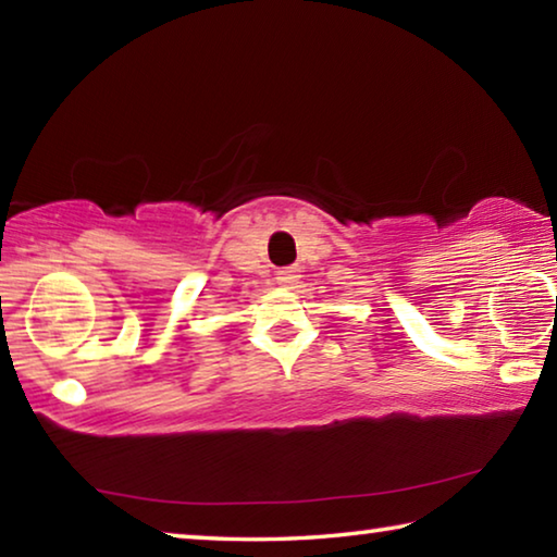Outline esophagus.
<instances>
[{"label": "esophagus", "instance_id": "1", "mask_svg": "<svg viewBox=\"0 0 557 557\" xmlns=\"http://www.w3.org/2000/svg\"><path fill=\"white\" fill-rule=\"evenodd\" d=\"M299 268H282L280 272H277V282H280V285L282 287H287V289H292V287H295L297 285V282H299Z\"/></svg>", "mask_w": 557, "mask_h": 557}]
</instances>
